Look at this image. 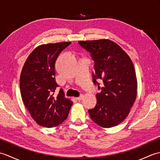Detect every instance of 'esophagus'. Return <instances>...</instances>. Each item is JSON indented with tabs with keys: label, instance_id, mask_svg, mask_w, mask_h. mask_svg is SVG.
<instances>
[{
	"label": "esophagus",
	"instance_id": "34e87169",
	"mask_svg": "<svg viewBox=\"0 0 160 160\" xmlns=\"http://www.w3.org/2000/svg\"><path fill=\"white\" fill-rule=\"evenodd\" d=\"M83 95H80V96H79V97H78V98H76V99L77 100H78V101H80V100H81L83 98Z\"/></svg>",
	"mask_w": 160,
	"mask_h": 160
}]
</instances>
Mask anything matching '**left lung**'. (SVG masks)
Returning a JSON list of instances; mask_svg holds the SVG:
<instances>
[{"label": "left lung", "mask_w": 160, "mask_h": 160, "mask_svg": "<svg viewBox=\"0 0 160 160\" xmlns=\"http://www.w3.org/2000/svg\"><path fill=\"white\" fill-rule=\"evenodd\" d=\"M94 61L93 82L100 91L89 111L95 123L104 128L117 126L127 117L137 96V78L130 58L110 40L80 41ZM103 84L100 87L98 81Z\"/></svg>", "instance_id": "obj_1"}]
</instances>
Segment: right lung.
<instances>
[{"label": "right lung", "instance_id": "1", "mask_svg": "<svg viewBox=\"0 0 160 160\" xmlns=\"http://www.w3.org/2000/svg\"><path fill=\"white\" fill-rule=\"evenodd\" d=\"M71 42L40 45L25 61L20 74L22 100L38 124L47 128L56 127L66 120L73 102L64 98L56 81L55 63L59 54Z\"/></svg>", "mask_w": 160, "mask_h": 160}]
</instances>
